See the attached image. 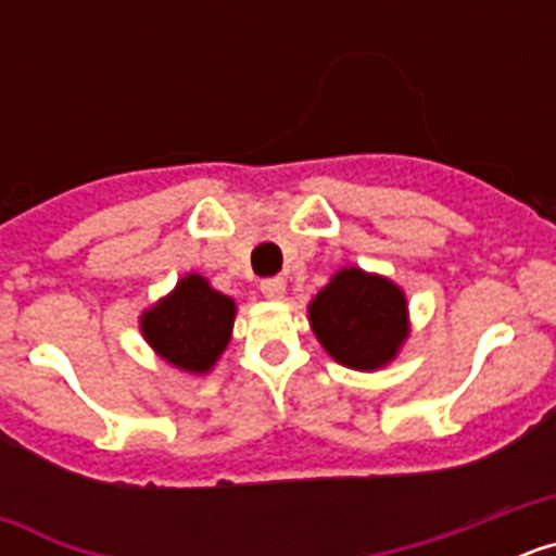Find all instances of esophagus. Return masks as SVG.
I'll return each instance as SVG.
<instances>
[{
  "instance_id": "esophagus-1",
  "label": "esophagus",
  "mask_w": 556,
  "mask_h": 556,
  "mask_svg": "<svg viewBox=\"0 0 556 556\" xmlns=\"http://www.w3.org/2000/svg\"><path fill=\"white\" fill-rule=\"evenodd\" d=\"M258 289H262L264 298L278 301V298H283V292H287V281H283L281 275H275V278H264V281L258 283Z\"/></svg>"
}]
</instances>
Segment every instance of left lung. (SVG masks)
I'll return each instance as SVG.
<instances>
[{"mask_svg": "<svg viewBox=\"0 0 556 556\" xmlns=\"http://www.w3.org/2000/svg\"><path fill=\"white\" fill-rule=\"evenodd\" d=\"M314 333L339 365L376 370L406 339V298L387 278L342 269L308 306Z\"/></svg>", "mask_w": 556, "mask_h": 556, "instance_id": "8db88e82", "label": "left lung"}]
</instances>
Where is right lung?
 I'll return each instance as SVG.
<instances>
[{"mask_svg": "<svg viewBox=\"0 0 556 556\" xmlns=\"http://www.w3.org/2000/svg\"><path fill=\"white\" fill-rule=\"evenodd\" d=\"M233 314V301L214 292L203 275H186L169 298L144 312L141 331L169 365L205 372L228 345Z\"/></svg>", "mask_w": 556, "mask_h": 556, "instance_id": "right-lung-1", "label": "right lung"}]
</instances>
